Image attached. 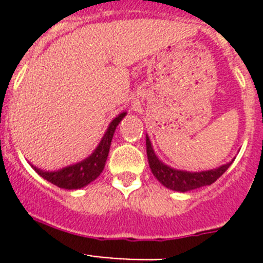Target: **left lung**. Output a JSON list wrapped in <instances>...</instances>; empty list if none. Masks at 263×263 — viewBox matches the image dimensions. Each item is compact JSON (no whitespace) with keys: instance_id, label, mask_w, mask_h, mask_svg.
<instances>
[{"instance_id":"8db88e82","label":"left lung","mask_w":263,"mask_h":263,"mask_svg":"<svg viewBox=\"0 0 263 263\" xmlns=\"http://www.w3.org/2000/svg\"><path fill=\"white\" fill-rule=\"evenodd\" d=\"M146 152H147L148 164H150L152 173L154 174L155 178L164 187L174 190V191L185 192L195 190V188L212 184L227 171L228 167L231 166V163H228L216 170L203 171V173H187V171H179V170L170 168V167L162 163L157 158L148 137H146Z\"/></svg>"}]
</instances>
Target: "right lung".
<instances>
[{"instance_id":"obj_1","label":"right lung","mask_w":263,"mask_h":263,"mask_svg":"<svg viewBox=\"0 0 263 263\" xmlns=\"http://www.w3.org/2000/svg\"><path fill=\"white\" fill-rule=\"evenodd\" d=\"M126 113H121L120 116L111 121L109 125L108 130H106L105 136L103 137L101 142L99 143L97 148L93 152V154L88 157L80 163H76L73 166H68L66 168L59 170V171H42V170L36 168L32 166V168L35 170L36 173L48 180L52 184L58 185L60 188H66V190H78V188L84 187V185L89 184L90 182H93L95 179L103 173L104 167H105L106 158L109 154V147H110L111 138L115 134V130L117 125L120 124L121 120L125 117Z\"/></svg>"}]
</instances>
